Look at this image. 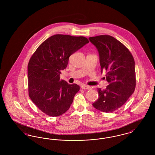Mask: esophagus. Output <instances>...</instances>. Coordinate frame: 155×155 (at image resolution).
<instances>
[{
    "mask_svg": "<svg viewBox=\"0 0 155 155\" xmlns=\"http://www.w3.org/2000/svg\"><path fill=\"white\" fill-rule=\"evenodd\" d=\"M81 88L83 89H90L91 88L89 86L86 85H85V84L81 85Z\"/></svg>",
    "mask_w": 155,
    "mask_h": 155,
    "instance_id": "esophagus-1",
    "label": "esophagus"
}]
</instances>
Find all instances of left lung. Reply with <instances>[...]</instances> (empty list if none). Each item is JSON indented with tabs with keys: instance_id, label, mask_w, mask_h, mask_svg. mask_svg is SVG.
<instances>
[{
	"instance_id": "left-lung-1",
	"label": "left lung",
	"mask_w": 155,
	"mask_h": 155,
	"mask_svg": "<svg viewBox=\"0 0 155 155\" xmlns=\"http://www.w3.org/2000/svg\"><path fill=\"white\" fill-rule=\"evenodd\" d=\"M99 55L101 73L106 71L109 83L105 89H97L99 97L92 104L98 110L111 113L127 102L136 85L135 61L131 52L117 39L110 35L89 37Z\"/></svg>"
}]
</instances>
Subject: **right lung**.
I'll return each instance as SVG.
<instances>
[{
	"instance_id": "right-lung-1",
	"label": "right lung",
	"mask_w": 155,
	"mask_h": 155,
	"mask_svg": "<svg viewBox=\"0 0 155 155\" xmlns=\"http://www.w3.org/2000/svg\"><path fill=\"white\" fill-rule=\"evenodd\" d=\"M89 43L84 37L57 34L39 45L28 64L29 96L48 116H59L68 110L80 87L60 80L69 57Z\"/></svg>"
}]
</instances>
